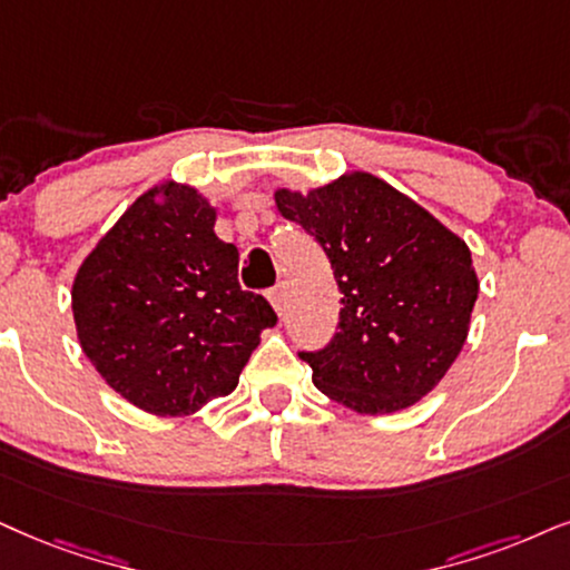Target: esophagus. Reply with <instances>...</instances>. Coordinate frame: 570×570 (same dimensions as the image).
Returning <instances> with one entry per match:
<instances>
[{
	"label": "esophagus",
	"mask_w": 570,
	"mask_h": 570,
	"mask_svg": "<svg viewBox=\"0 0 570 570\" xmlns=\"http://www.w3.org/2000/svg\"><path fill=\"white\" fill-rule=\"evenodd\" d=\"M268 299H271L273 309H276L278 315H284V309H286V284L273 286V289L268 292Z\"/></svg>",
	"instance_id": "34e87169"
}]
</instances>
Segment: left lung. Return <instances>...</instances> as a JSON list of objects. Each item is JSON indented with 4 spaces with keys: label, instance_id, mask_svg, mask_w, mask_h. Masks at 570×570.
I'll return each instance as SVG.
<instances>
[{
    "label": "left lung",
    "instance_id": "left-lung-1",
    "mask_svg": "<svg viewBox=\"0 0 570 570\" xmlns=\"http://www.w3.org/2000/svg\"><path fill=\"white\" fill-rule=\"evenodd\" d=\"M276 205L315 236L342 292L336 334L299 352L313 384L365 415L426 397L463 350L479 297L465 242L371 173L278 189Z\"/></svg>",
    "mask_w": 570,
    "mask_h": 570
}]
</instances>
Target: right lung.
Wrapping results in <instances>:
<instances>
[{
    "mask_svg": "<svg viewBox=\"0 0 570 570\" xmlns=\"http://www.w3.org/2000/svg\"><path fill=\"white\" fill-rule=\"evenodd\" d=\"M197 189L141 194L73 281L78 342L120 397L155 415H189L226 397L276 326L263 294L239 286V249L213 232Z\"/></svg>",
    "mask_w": 570,
    "mask_h": 570,
    "instance_id": "right-lung-1",
    "label": "right lung"
}]
</instances>
